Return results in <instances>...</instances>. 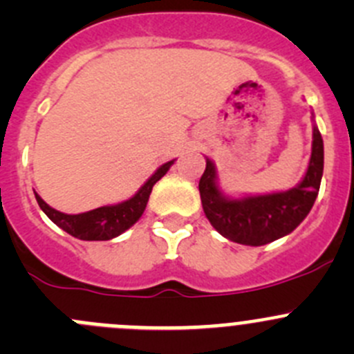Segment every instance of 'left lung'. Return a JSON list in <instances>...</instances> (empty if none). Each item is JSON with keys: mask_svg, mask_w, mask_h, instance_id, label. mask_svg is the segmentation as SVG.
<instances>
[{"mask_svg": "<svg viewBox=\"0 0 354 354\" xmlns=\"http://www.w3.org/2000/svg\"><path fill=\"white\" fill-rule=\"evenodd\" d=\"M200 178L198 190L203 212L214 230L234 243L262 246L295 231L308 216L320 190L324 173V140L313 124L312 156L305 176L295 188L267 195L230 198L217 187L212 160Z\"/></svg>", "mask_w": 354, "mask_h": 354, "instance_id": "left-lung-1", "label": "left lung"}]
</instances>
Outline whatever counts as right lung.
<instances>
[{
    "mask_svg": "<svg viewBox=\"0 0 354 354\" xmlns=\"http://www.w3.org/2000/svg\"><path fill=\"white\" fill-rule=\"evenodd\" d=\"M173 162L174 159L162 164V166H160L144 185H142L140 190H138L133 197L124 200V202L116 203V205L97 207V209L82 214H65L49 207L48 203L34 192L35 200H37L42 212H44L56 226L62 227L63 231H66L71 236L84 241H108L120 236L121 233H124L128 227H131L138 219H140L145 207H147L152 187H154L157 181L169 171Z\"/></svg>",
    "mask_w": 354,
    "mask_h": 354,
    "instance_id": "right-lung-1",
    "label": "right lung"
}]
</instances>
